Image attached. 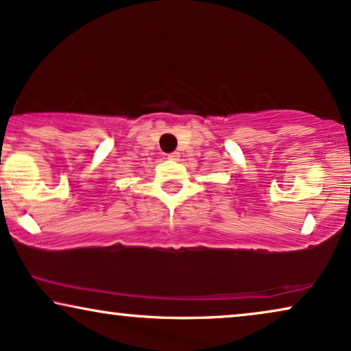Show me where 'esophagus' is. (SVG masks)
Returning <instances> with one entry per match:
<instances>
[{
  "label": "esophagus",
  "mask_w": 351,
  "mask_h": 351,
  "mask_svg": "<svg viewBox=\"0 0 351 351\" xmlns=\"http://www.w3.org/2000/svg\"><path fill=\"white\" fill-rule=\"evenodd\" d=\"M167 159H171V161H180V154L177 152L169 153V154H167Z\"/></svg>",
  "instance_id": "esophagus-1"
}]
</instances>
